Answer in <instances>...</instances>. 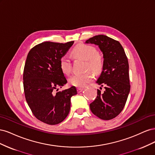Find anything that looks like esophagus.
I'll list each match as a JSON object with an SVG mask.
<instances>
[{"mask_svg": "<svg viewBox=\"0 0 155 155\" xmlns=\"http://www.w3.org/2000/svg\"><path fill=\"white\" fill-rule=\"evenodd\" d=\"M83 91V88H78V93L81 92Z\"/></svg>", "mask_w": 155, "mask_h": 155, "instance_id": "1", "label": "esophagus"}]
</instances>
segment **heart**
Segmentation results:
<instances>
[{"label": "heart", "instance_id": "b5f03b06", "mask_svg": "<svg viewBox=\"0 0 155 155\" xmlns=\"http://www.w3.org/2000/svg\"><path fill=\"white\" fill-rule=\"evenodd\" d=\"M74 58H80L87 61L86 69L91 70L96 74H100L103 69V59L94 46L86 44H79L72 51ZM59 67L65 75L72 72V61L67 56H63L59 59ZM92 72H87L83 74H75L69 78L70 85L78 88L85 87L93 80Z\"/></svg>", "mask_w": 155, "mask_h": 155}]
</instances>
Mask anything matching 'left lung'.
Here are the masks:
<instances>
[{
    "label": "left lung",
    "instance_id": "obj_1",
    "mask_svg": "<svg viewBox=\"0 0 155 155\" xmlns=\"http://www.w3.org/2000/svg\"><path fill=\"white\" fill-rule=\"evenodd\" d=\"M85 43L97 45L104 55L103 70L96 83L105 90L101 93L97 89L91 110L101 120L113 119L124 109L130 92L127 58L119 42L106 35L94 36Z\"/></svg>",
    "mask_w": 155,
    "mask_h": 155
}]
</instances>
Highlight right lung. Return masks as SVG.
<instances>
[{
    "instance_id": "add662e5",
    "label": "right lung",
    "mask_w": 155,
    "mask_h": 155,
    "mask_svg": "<svg viewBox=\"0 0 155 155\" xmlns=\"http://www.w3.org/2000/svg\"><path fill=\"white\" fill-rule=\"evenodd\" d=\"M74 44L43 42L32 48L27 55L23 72V85L27 104L35 118L48 125L58 124L67 118L70 98L76 88L55 93L67 83L59 67V59Z\"/></svg>"
}]
</instances>
